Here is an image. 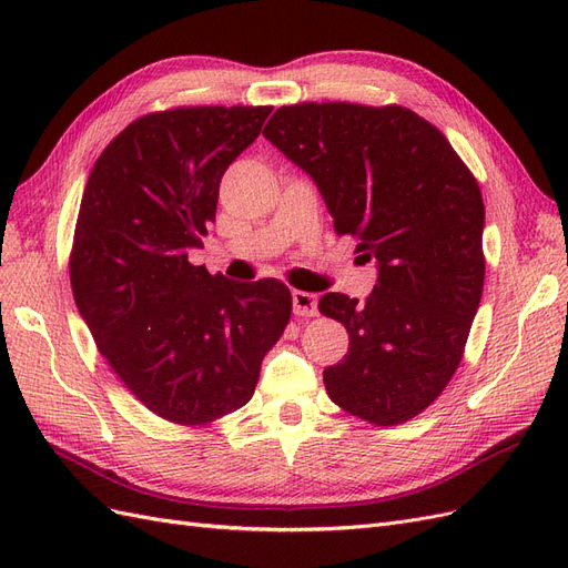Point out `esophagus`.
I'll list each match as a JSON object with an SVG mask.
<instances>
[{"label": "esophagus", "mask_w": 568, "mask_h": 568, "mask_svg": "<svg viewBox=\"0 0 568 568\" xmlns=\"http://www.w3.org/2000/svg\"><path fill=\"white\" fill-rule=\"evenodd\" d=\"M291 301H294V315L298 317H315L317 315V296L307 294V291H294L291 294Z\"/></svg>", "instance_id": "obj_1"}]
</instances>
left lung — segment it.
I'll use <instances>...</instances> for the list:
<instances>
[{
  "instance_id": "left-lung-1",
  "label": "left lung",
  "mask_w": 568,
  "mask_h": 568,
  "mask_svg": "<svg viewBox=\"0 0 568 568\" xmlns=\"http://www.w3.org/2000/svg\"><path fill=\"white\" fill-rule=\"evenodd\" d=\"M265 140L313 178L336 234L359 239L379 277L365 303L324 294L348 355L329 398L379 426L417 417L448 386L484 294V199L445 134L403 106H282Z\"/></svg>"
}]
</instances>
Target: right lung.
<instances>
[{"label": "right lung", "instance_id": "right-lung-1", "mask_svg": "<svg viewBox=\"0 0 568 568\" xmlns=\"http://www.w3.org/2000/svg\"><path fill=\"white\" fill-rule=\"evenodd\" d=\"M272 106H192L136 118L84 186L71 286L99 353L153 415L203 426L251 400L291 317L277 280L232 282L189 261L220 180Z\"/></svg>", "mask_w": 568, "mask_h": 568}]
</instances>
